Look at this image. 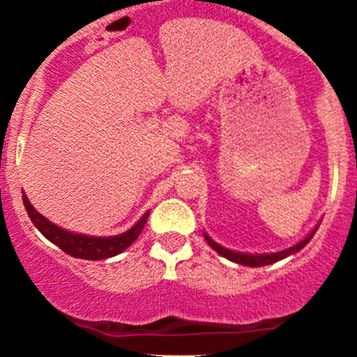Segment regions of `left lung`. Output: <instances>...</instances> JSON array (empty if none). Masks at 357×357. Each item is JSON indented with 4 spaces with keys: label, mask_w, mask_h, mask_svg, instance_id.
<instances>
[{
    "label": "left lung",
    "mask_w": 357,
    "mask_h": 357,
    "mask_svg": "<svg viewBox=\"0 0 357 357\" xmlns=\"http://www.w3.org/2000/svg\"><path fill=\"white\" fill-rule=\"evenodd\" d=\"M319 225H321V222H319V224L315 225V227L312 229V231H310L308 234L301 239V241L296 243V245L289 246V248H285V250H280V252H271V254H248V252H238V250L225 248V246L218 245L215 239H211V236H209L208 232H202V234H204V239L208 241V245L215 250L216 254L222 255V257L229 259V261L236 262V264L248 266V268H261V266L275 264V262L282 261V259H287V257H291V255L298 254L299 250L305 248V246L310 243V239L314 238V234L317 232Z\"/></svg>",
    "instance_id": "8db88e82"
}]
</instances>
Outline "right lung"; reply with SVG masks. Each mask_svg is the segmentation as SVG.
Returning <instances> with one entry per match:
<instances>
[{
  "label": "right lung",
  "mask_w": 357,
  "mask_h": 357,
  "mask_svg": "<svg viewBox=\"0 0 357 357\" xmlns=\"http://www.w3.org/2000/svg\"><path fill=\"white\" fill-rule=\"evenodd\" d=\"M22 202H24V208L26 211H28V216L31 218L33 225H35L49 241L54 243L56 246H59L65 254L77 259H86V261H103V259L114 257V255H119L121 252H125V250L139 238V234H141L142 229H144L149 216L148 209V211H146L128 231L121 232V234L89 236L81 234V232L66 231V229L52 224L51 220L45 218L43 215H40V213L33 208V204L29 202V199L26 197L24 192H22Z\"/></svg>",
  "instance_id": "right-lung-1"
}]
</instances>
